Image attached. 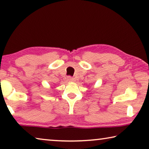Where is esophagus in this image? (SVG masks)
<instances>
[{
  "label": "esophagus",
  "mask_w": 149,
  "mask_h": 149,
  "mask_svg": "<svg viewBox=\"0 0 149 149\" xmlns=\"http://www.w3.org/2000/svg\"><path fill=\"white\" fill-rule=\"evenodd\" d=\"M68 80L69 81H74V78L71 76H69L68 77Z\"/></svg>",
  "instance_id": "34e87169"
}]
</instances>
